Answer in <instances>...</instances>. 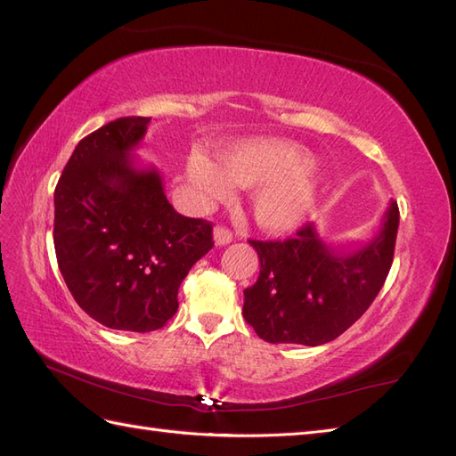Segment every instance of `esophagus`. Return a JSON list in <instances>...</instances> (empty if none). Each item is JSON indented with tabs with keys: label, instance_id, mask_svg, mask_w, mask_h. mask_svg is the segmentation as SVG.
I'll return each mask as SVG.
<instances>
[{
	"label": "esophagus",
	"instance_id": "34e87169",
	"mask_svg": "<svg viewBox=\"0 0 456 456\" xmlns=\"http://www.w3.org/2000/svg\"><path fill=\"white\" fill-rule=\"evenodd\" d=\"M213 240H215V245L223 247V245H228L233 241V233L228 230V228H223V226H216L213 230Z\"/></svg>",
	"mask_w": 456,
	"mask_h": 456
}]
</instances>
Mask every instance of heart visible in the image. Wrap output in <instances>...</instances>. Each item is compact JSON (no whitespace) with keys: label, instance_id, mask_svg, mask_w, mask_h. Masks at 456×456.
<instances>
[{"label":"heart","instance_id":"b5f03b06","mask_svg":"<svg viewBox=\"0 0 456 456\" xmlns=\"http://www.w3.org/2000/svg\"><path fill=\"white\" fill-rule=\"evenodd\" d=\"M314 158L306 148L281 139H247L218 150V165L194 154L186 181L198 201L230 198L232 184L253 188L249 207L255 223L270 233L297 230L317 200Z\"/></svg>","mask_w":456,"mask_h":456}]
</instances>
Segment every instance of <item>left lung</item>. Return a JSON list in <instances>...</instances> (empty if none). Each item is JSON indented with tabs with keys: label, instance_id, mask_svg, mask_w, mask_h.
<instances>
[{
	"label": "left lung",
	"instance_id": "1",
	"mask_svg": "<svg viewBox=\"0 0 456 456\" xmlns=\"http://www.w3.org/2000/svg\"><path fill=\"white\" fill-rule=\"evenodd\" d=\"M399 226L397 203L382 226L360 249L327 245L314 223L285 241H249L260 273L243 295V317L272 344H320L335 340L354 325L382 289L394 260Z\"/></svg>",
	"mask_w": 456,
	"mask_h": 456
}]
</instances>
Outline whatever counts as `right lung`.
<instances>
[{
	"mask_svg": "<svg viewBox=\"0 0 456 456\" xmlns=\"http://www.w3.org/2000/svg\"><path fill=\"white\" fill-rule=\"evenodd\" d=\"M150 118H119L79 141L54 190V251L79 308L108 329L148 333L213 247V226L178 215L156 167L134 161Z\"/></svg>",
	"mask_w": 456,
	"mask_h": 456,
	"instance_id": "right-lung-1",
	"label": "right lung"
}]
</instances>
